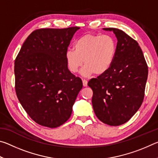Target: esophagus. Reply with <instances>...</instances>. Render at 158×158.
Here are the masks:
<instances>
[{"mask_svg":"<svg viewBox=\"0 0 158 158\" xmlns=\"http://www.w3.org/2000/svg\"><path fill=\"white\" fill-rule=\"evenodd\" d=\"M82 82H83V85H84V86H87L88 81H86V80L83 79V80H82Z\"/></svg>","mask_w":158,"mask_h":158,"instance_id":"obj_1","label":"esophagus"}]
</instances>
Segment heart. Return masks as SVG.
I'll list each match as a JSON object with an SVG mask.
<instances>
[{"label": "heart", "instance_id": "1", "mask_svg": "<svg viewBox=\"0 0 158 158\" xmlns=\"http://www.w3.org/2000/svg\"><path fill=\"white\" fill-rule=\"evenodd\" d=\"M74 49H68L65 53L67 67L72 73H76L84 62L81 71L84 77L95 73H106L114 63L116 53V42L109 35L87 34L79 38Z\"/></svg>", "mask_w": 158, "mask_h": 158}]
</instances>
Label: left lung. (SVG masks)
I'll return each instance as SVG.
<instances>
[{"instance_id":"left-lung-1","label":"left lung","mask_w":158,"mask_h":158,"mask_svg":"<svg viewBox=\"0 0 158 158\" xmlns=\"http://www.w3.org/2000/svg\"><path fill=\"white\" fill-rule=\"evenodd\" d=\"M113 31L117 38L114 63L106 73L91 79L92 105L96 116L105 124L117 126L132 118L142 104L148 78V66L137 42L121 30Z\"/></svg>"}]
</instances>
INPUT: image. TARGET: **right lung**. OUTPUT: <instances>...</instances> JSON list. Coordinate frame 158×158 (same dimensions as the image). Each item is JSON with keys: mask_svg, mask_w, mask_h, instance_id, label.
<instances>
[{"mask_svg": "<svg viewBox=\"0 0 158 158\" xmlns=\"http://www.w3.org/2000/svg\"><path fill=\"white\" fill-rule=\"evenodd\" d=\"M79 27L42 28L31 33L15 63V90L21 106L42 126L54 128L68 121L81 79L70 73L65 53Z\"/></svg>", "mask_w": 158, "mask_h": 158, "instance_id": "right-lung-1", "label": "right lung"}]
</instances>
